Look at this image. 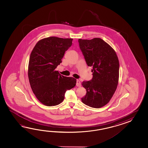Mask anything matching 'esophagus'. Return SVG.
<instances>
[{"label": "esophagus", "instance_id": "esophagus-1", "mask_svg": "<svg viewBox=\"0 0 148 148\" xmlns=\"http://www.w3.org/2000/svg\"><path fill=\"white\" fill-rule=\"evenodd\" d=\"M76 85H77V86H78V87H80V86H81V82H80L79 80H77Z\"/></svg>", "mask_w": 148, "mask_h": 148}]
</instances>
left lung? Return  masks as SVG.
<instances>
[{"label": "left lung", "instance_id": "1", "mask_svg": "<svg viewBox=\"0 0 148 148\" xmlns=\"http://www.w3.org/2000/svg\"><path fill=\"white\" fill-rule=\"evenodd\" d=\"M79 45L87 66H92V78L82 85L86 94L82 102L98 108L110 101L116 89L119 78V61L116 52L100 38L79 39Z\"/></svg>", "mask_w": 148, "mask_h": 148}]
</instances>
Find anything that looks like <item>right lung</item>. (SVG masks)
Here are the masks:
<instances>
[{"label": "right lung", "instance_id": "right-lung-1", "mask_svg": "<svg viewBox=\"0 0 148 148\" xmlns=\"http://www.w3.org/2000/svg\"><path fill=\"white\" fill-rule=\"evenodd\" d=\"M73 40L54 36L45 38L38 42L30 55L29 84L38 100L47 106L62 103L66 90L76 84L75 79L61 75L56 70Z\"/></svg>", "mask_w": 148, "mask_h": 148}]
</instances>
